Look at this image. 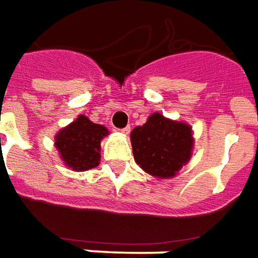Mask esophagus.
Returning a JSON list of instances; mask_svg holds the SVG:
<instances>
[{"label":"esophagus","instance_id":"34e87169","mask_svg":"<svg viewBox=\"0 0 258 258\" xmlns=\"http://www.w3.org/2000/svg\"><path fill=\"white\" fill-rule=\"evenodd\" d=\"M120 133H122V135H129V133H131V126H126L123 129H120Z\"/></svg>","mask_w":258,"mask_h":258}]
</instances>
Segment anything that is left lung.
<instances>
[{
	"label": "left lung",
	"mask_w": 258,
	"mask_h": 258,
	"mask_svg": "<svg viewBox=\"0 0 258 258\" xmlns=\"http://www.w3.org/2000/svg\"><path fill=\"white\" fill-rule=\"evenodd\" d=\"M135 161L153 178H175L190 161L195 147L193 131L183 120H173L161 112L151 114L131 133Z\"/></svg>",
	"instance_id": "obj_1"
}]
</instances>
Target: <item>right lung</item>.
I'll use <instances>...</instances> for the list:
<instances>
[{
	"instance_id": "1",
	"label": "right lung",
	"mask_w": 258,
	"mask_h": 258,
	"mask_svg": "<svg viewBox=\"0 0 258 258\" xmlns=\"http://www.w3.org/2000/svg\"><path fill=\"white\" fill-rule=\"evenodd\" d=\"M108 135L105 126L91 122L86 115H79L54 136V146L65 167L82 172L100 164L101 140Z\"/></svg>"
}]
</instances>
